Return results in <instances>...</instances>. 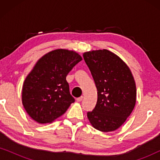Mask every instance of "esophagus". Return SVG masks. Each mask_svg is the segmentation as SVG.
<instances>
[{
    "label": "esophagus",
    "instance_id": "esophagus-1",
    "mask_svg": "<svg viewBox=\"0 0 160 160\" xmlns=\"http://www.w3.org/2000/svg\"><path fill=\"white\" fill-rule=\"evenodd\" d=\"M83 100V96H81V97L76 98V101L77 102H81Z\"/></svg>",
    "mask_w": 160,
    "mask_h": 160
}]
</instances>
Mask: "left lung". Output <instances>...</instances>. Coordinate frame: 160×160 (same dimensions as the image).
<instances>
[{
	"instance_id": "8db88e82",
	"label": "left lung",
	"mask_w": 160,
	"mask_h": 160,
	"mask_svg": "<svg viewBox=\"0 0 160 160\" xmlns=\"http://www.w3.org/2000/svg\"><path fill=\"white\" fill-rule=\"evenodd\" d=\"M83 57L98 90L97 103L87 117L96 130L114 131L135 107L136 86L132 74L121 58L107 49L84 52Z\"/></svg>"
}]
</instances>
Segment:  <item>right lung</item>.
I'll use <instances>...</instances> for the list:
<instances>
[{
  "instance_id": "obj_1",
  "label": "right lung",
  "mask_w": 160,
  "mask_h": 160,
  "mask_svg": "<svg viewBox=\"0 0 160 160\" xmlns=\"http://www.w3.org/2000/svg\"><path fill=\"white\" fill-rule=\"evenodd\" d=\"M82 60L76 52L62 49L39 59L26 77L22 93L24 108L32 119L40 124L51 123L75 101L66 76Z\"/></svg>"
}]
</instances>
